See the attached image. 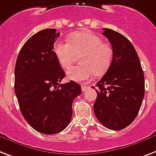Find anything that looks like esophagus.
Returning a JSON list of instances; mask_svg holds the SVG:
<instances>
[{"instance_id": "1", "label": "esophagus", "mask_w": 156, "mask_h": 156, "mask_svg": "<svg viewBox=\"0 0 156 156\" xmlns=\"http://www.w3.org/2000/svg\"><path fill=\"white\" fill-rule=\"evenodd\" d=\"M89 88L90 87H88V86H87V85H82V90L83 91V92L87 91Z\"/></svg>"}]
</instances>
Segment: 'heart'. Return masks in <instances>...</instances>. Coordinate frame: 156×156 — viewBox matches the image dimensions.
I'll use <instances>...</instances> for the list:
<instances>
[{"label":"heart","mask_w":156,"mask_h":156,"mask_svg":"<svg viewBox=\"0 0 156 156\" xmlns=\"http://www.w3.org/2000/svg\"><path fill=\"white\" fill-rule=\"evenodd\" d=\"M54 52L58 63L68 69L79 58L81 65L71 67L66 72L67 78L74 82L88 80L94 74L102 75L111 66L114 57L113 49L103 42L99 36L87 32L70 34L68 42L58 41L54 43Z\"/></svg>","instance_id":"1"}]
</instances>
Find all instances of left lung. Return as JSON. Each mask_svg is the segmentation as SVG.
Listing matches in <instances>:
<instances>
[{
	"label": "left lung",
	"instance_id": "8db88e82",
	"mask_svg": "<svg viewBox=\"0 0 156 156\" xmlns=\"http://www.w3.org/2000/svg\"><path fill=\"white\" fill-rule=\"evenodd\" d=\"M103 30L102 34L112 45L114 57L96 85L98 95L94 112L107 128L119 131L129 126L140 111L145 92L144 74L131 41L113 30Z\"/></svg>",
	"mask_w": 156,
	"mask_h": 156
}]
</instances>
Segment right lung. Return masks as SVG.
<instances>
[{"label": "right lung", "mask_w": 156, "mask_h": 156, "mask_svg": "<svg viewBox=\"0 0 156 156\" xmlns=\"http://www.w3.org/2000/svg\"><path fill=\"white\" fill-rule=\"evenodd\" d=\"M59 34L46 29L33 35L15 65L14 91L21 114L34 130L45 135L61 132L69 125L74 99L82 93L74 81L60 84L65 73L53 50Z\"/></svg>", "instance_id": "add662e5"}]
</instances>
